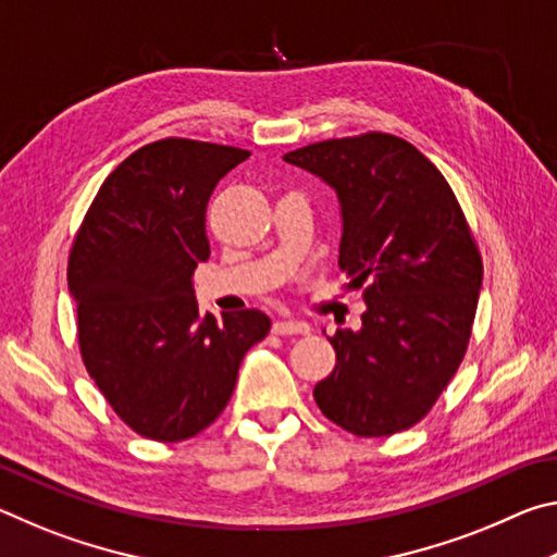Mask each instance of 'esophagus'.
<instances>
[{"label": "esophagus", "instance_id": "34e87169", "mask_svg": "<svg viewBox=\"0 0 557 557\" xmlns=\"http://www.w3.org/2000/svg\"><path fill=\"white\" fill-rule=\"evenodd\" d=\"M272 332L285 336V334H309V324L301 322V319H277L272 324Z\"/></svg>", "mask_w": 557, "mask_h": 557}]
</instances>
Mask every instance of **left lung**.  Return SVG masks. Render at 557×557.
Instances as JSON below:
<instances>
[{"label":"left lung","mask_w":557,"mask_h":557,"mask_svg":"<svg viewBox=\"0 0 557 557\" xmlns=\"http://www.w3.org/2000/svg\"><path fill=\"white\" fill-rule=\"evenodd\" d=\"M342 206L338 268L363 289L361 329L329 338L334 371L314 385L329 420L358 437L408 430L465 358L482 256L445 176L400 137L369 132L285 154Z\"/></svg>","instance_id":"1"}]
</instances>
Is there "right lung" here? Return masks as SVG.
Wrapping results in <instances>:
<instances>
[{
    "mask_svg": "<svg viewBox=\"0 0 557 557\" xmlns=\"http://www.w3.org/2000/svg\"><path fill=\"white\" fill-rule=\"evenodd\" d=\"M250 157L159 139L129 154L83 219L69 260L83 363L137 435L182 442L228 405L243 356L270 332L260 309L201 314L194 270L211 256L206 203Z\"/></svg>",
    "mask_w": 557,
    "mask_h": 557,
    "instance_id": "1",
    "label": "right lung"
}]
</instances>
